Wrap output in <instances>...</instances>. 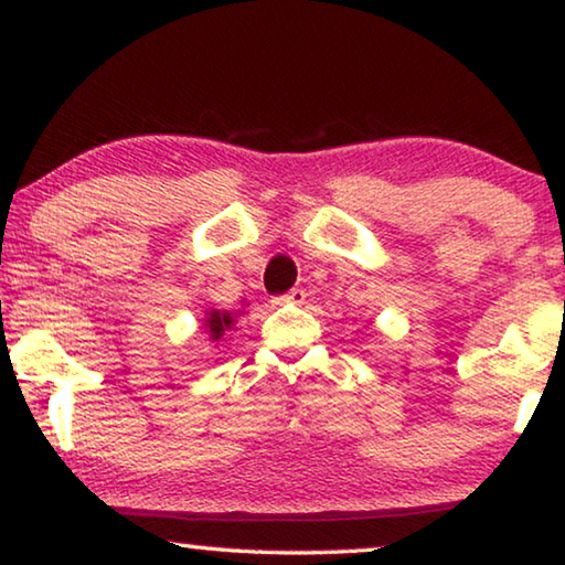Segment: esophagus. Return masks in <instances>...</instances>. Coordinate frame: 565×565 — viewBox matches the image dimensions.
<instances>
[{"label": "esophagus", "instance_id": "34e87169", "mask_svg": "<svg viewBox=\"0 0 565 565\" xmlns=\"http://www.w3.org/2000/svg\"><path fill=\"white\" fill-rule=\"evenodd\" d=\"M305 295H308V292H305L302 288H292L288 295H282V298L280 300H285V302H295V305H300L302 300H305Z\"/></svg>", "mask_w": 565, "mask_h": 565}]
</instances>
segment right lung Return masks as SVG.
I'll use <instances>...</instances> for the list:
<instances>
[{
	"label": "right lung",
	"instance_id": "add662e5",
	"mask_svg": "<svg viewBox=\"0 0 565 565\" xmlns=\"http://www.w3.org/2000/svg\"><path fill=\"white\" fill-rule=\"evenodd\" d=\"M233 326V318H230V312H210L207 318V328L212 332V338H222V332H225V328Z\"/></svg>",
	"mask_w": 565,
	"mask_h": 565
}]
</instances>
